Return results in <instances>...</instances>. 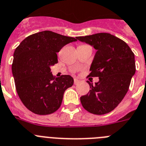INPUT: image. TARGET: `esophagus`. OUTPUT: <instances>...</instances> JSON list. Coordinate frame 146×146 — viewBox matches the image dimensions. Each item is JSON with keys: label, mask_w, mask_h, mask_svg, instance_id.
I'll return each mask as SVG.
<instances>
[{"label": "esophagus", "mask_w": 146, "mask_h": 146, "mask_svg": "<svg viewBox=\"0 0 146 146\" xmlns=\"http://www.w3.org/2000/svg\"><path fill=\"white\" fill-rule=\"evenodd\" d=\"M79 82H80V81L78 80V79H77V78H74V84H78Z\"/></svg>", "instance_id": "obj_1"}]
</instances>
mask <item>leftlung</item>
<instances>
[{"label": "left lung", "instance_id": "1", "mask_svg": "<svg viewBox=\"0 0 146 146\" xmlns=\"http://www.w3.org/2000/svg\"><path fill=\"white\" fill-rule=\"evenodd\" d=\"M76 38L97 50L89 76L99 78L95 85L87 81L91 90L80 98L81 103L94 115L109 113L117 107L129 90L136 71L134 53L125 42L109 33Z\"/></svg>", "mask_w": 146, "mask_h": 146}]
</instances>
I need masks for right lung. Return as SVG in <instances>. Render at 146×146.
I'll use <instances>...</instances> for the list:
<instances>
[{
  "label": "right lung",
  "instance_id": "1",
  "mask_svg": "<svg viewBox=\"0 0 146 146\" xmlns=\"http://www.w3.org/2000/svg\"><path fill=\"white\" fill-rule=\"evenodd\" d=\"M77 39L50 31L27 36L16 48L12 65L20 99L36 115L54 113L60 107L64 91L73 84L69 75L55 78L50 67L58 62L56 53Z\"/></svg>",
  "mask_w": 146,
  "mask_h": 146
}]
</instances>
